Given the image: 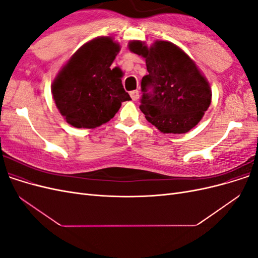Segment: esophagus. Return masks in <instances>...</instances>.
<instances>
[{"label": "esophagus", "mask_w": 258, "mask_h": 258, "mask_svg": "<svg viewBox=\"0 0 258 258\" xmlns=\"http://www.w3.org/2000/svg\"><path fill=\"white\" fill-rule=\"evenodd\" d=\"M130 97L134 101H137L140 98V93L138 90H134V91H130Z\"/></svg>", "instance_id": "34e87169"}]
</instances>
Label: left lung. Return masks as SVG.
Instances as JSON below:
<instances>
[{"mask_svg": "<svg viewBox=\"0 0 258 258\" xmlns=\"http://www.w3.org/2000/svg\"><path fill=\"white\" fill-rule=\"evenodd\" d=\"M129 49L145 58L148 74L141 82L140 110L163 134H185L201 120L212 91L196 63L176 45L156 41L147 46L129 43Z\"/></svg>", "mask_w": 258, "mask_h": 258, "instance_id": "8db88e82", "label": "left lung"}]
</instances>
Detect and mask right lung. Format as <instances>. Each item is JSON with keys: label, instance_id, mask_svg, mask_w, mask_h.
Listing matches in <instances>:
<instances>
[{"label": "right lung", "instance_id": "right-lung-1", "mask_svg": "<svg viewBox=\"0 0 258 258\" xmlns=\"http://www.w3.org/2000/svg\"><path fill=\"white\" fill-rule=\"evenodd\" d=\"M120 47L112 37H96L84 44L54 79V103L75 128H96L112 119L123 101L131 100L121 75L111 69Z\"/></svg>", "mask_w": 258, "mask_h": 258}]
</instances>
